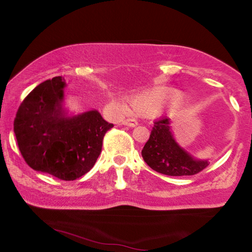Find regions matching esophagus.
Instances as JSON below:
<instances>
[{"label": "esophagus", "mask_w": 252, "mask_h": 252, "mask_svg": "<svg viewBox=\"0 0 252 252\" xmlns=\"http://www.w3.org/2000/svg\"><path fill=\"white\" fill-rule=\"evenodd\" d=\"M122 125L123 126H130V127H134V126H136L138 125V123L134 119H126V120H123Z\"/></svg>", "instance_id": "obj_1"}]
</instances>
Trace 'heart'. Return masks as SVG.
<instances>
[{
	"mask_svg": "<svg viewBox=\"0 0 252 252\" xmlns=\"http://www.w3.org/2000/svg\"><path fill=\"white\" fill-rule=\"evenodd\" d=\"M170 101V93L165 89L156 88L148 90L131 99L133 111L141 115H155ZM110 107L117 114H125L126 106L120 99H112Z\"/></svg>",
	"mask_w": 252,
	"mask_h": 252,
	"instance_id": "heart-1",
	"label": "heart"
}]
</instances>
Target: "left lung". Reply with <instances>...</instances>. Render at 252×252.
Masks as SVG:
<instances>
[{
  "label": "left lung",
  "mask_w": 252,
  "mask_h": 252,
  "mask_svg": "<svg viewBox=\"0 0 252 252\" xmlns=\"http://www.w3.org/2000/svg\"><path fill=\"white\" fill-rule=\"evenodd\" d=\"M142 157L153 170L170 176L194 175L210 163L208 160L195 158L180 146L171 130L169 118L155 122Z\"/></svg>",
  "instance_id": "1"
}]
</instances>
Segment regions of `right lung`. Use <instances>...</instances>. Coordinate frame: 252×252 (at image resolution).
Listing matches in <instances>:
<instances>
[{
    "label": "right lung",
    "mask_w": 252,
    "mask_h": 252,
    "mask_svg": "<svg viewBox=\"0 0 252 252\" xmlns=\"http://www.w3.org/2000/svg\"><path fill=\"white\" fill-rule=\"evenodd\" d=\"M65 88V79L55 77L32 90L19 106L14 132L30 168L73 181L93 168L114 125L95 109L69 115Z\"/></svg>",
    "instance_id": "1"
}]
</instances>
